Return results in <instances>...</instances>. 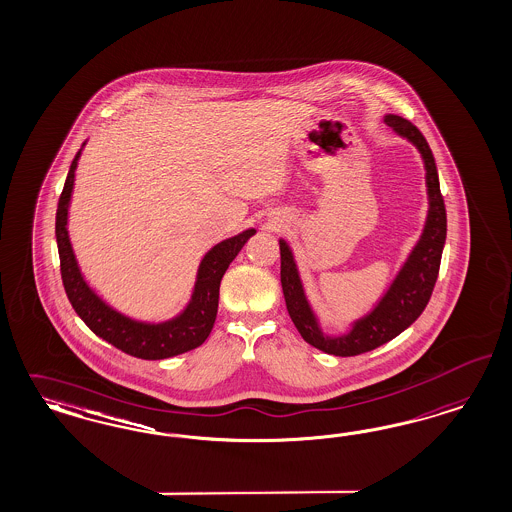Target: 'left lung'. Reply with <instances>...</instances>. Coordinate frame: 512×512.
Wrapping results in <instances>:
<instances>
[{
    "label": "left lung",
    "instance_id": "1",
    "mask_svg": "<svg viewBox=\"0 0 512 512\" xmlns=\"http://www.w3.org/2000/svg\"><path fill=\"white\" fill-rule=\"evenodd\" d=\"M384 123L401 138L410 141L422 155L425 168V185L429 210L423 225L422 236L406 257L405 265L397 272L388 291L374 304L369 314L355 319L348 333L329 336L323 333L318 316L304 293L300 280L299 266L295 255L285 240H280L282 255V289L287 312L293 319L300 336L321 352L352 357L359 353L371 352L374 348L401 335L420 318L427 302L431 299L433 287L439 276L442 247L446 242V208L442 200L437 164L433 153L422 136V132L399 115H386Z\"/></svg>",
    "mask_w": 512,
    "mask_h": 512
}]
</instances>
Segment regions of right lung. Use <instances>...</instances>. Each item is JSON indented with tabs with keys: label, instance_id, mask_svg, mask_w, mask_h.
<instances>
[{
	"label": "right lung",
	"instance_id": "add662e5",
	"mask_svg": "<svg viewBox=\"0 0 512 512\" xmlns=\"http://www.w3.org/2000/svg\"><path fill=\"white\" fill-rule=\"evenodd\" d=\"M81 151L83 149L77 151L75 159L71 162L70 172L66 177L64 191L60 194L56 210V244L60 255V272L73 310L87 323V327L94 335L104 338L121 352L140 359H166L198 348L212 333L219 304L221 278L234 261V257L257 230L247 229L232 238H227L204 255L196 272L191 300L176 318L166 319L160 323L128 318L113 306H109L106 300L90 287L81 274V268L77 265L71 247L68 210Z\"/></svg>",
	"mask_w": 512,
	"mask_h": 512
}]
</instances>
